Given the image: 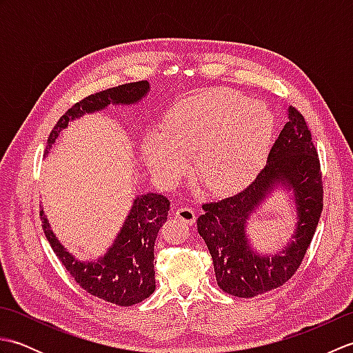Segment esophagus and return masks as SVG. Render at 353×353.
I'll list each match as a JSON object with an SVG mask.
<instances>
[{
    "mask_svg": "<svg viewBox=\"0 0 353 353\" xmlns=\"http://www.w3.org/2000/svg\"><path fill=\"white\" fill-rule=\"evenodd\" d=\"M196 211H194V209H191V208H179L177 211H176V219H179V220H182L183 223H186V224H194L196 223Z\"/></svg>",
    "mask_w": 353,
    "mask_h": 353,
    "instance_id": "esophagus-1",
    "label": "esophagus"
}]
</instances>
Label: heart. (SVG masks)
<instances>
[{
	"label": "heart",
	"mask_w": 353,
	"mask_h": 353,
	"mask_svg": "<svg viewBox=\"0 0 353 353\" xmlns=\"http://www.w3.org/2000/svg\"><path fill=\"white\" fill-rule=\"evenodd\" d=\"M274 133L265 104L230 89H208L172 103L159 129L142 139V156L154 174L171 182L194 156L196 174L216 196L244 190L264 165Z\"/></svg>",
	"instance_id": "b5f03b06"
}]
</instances>
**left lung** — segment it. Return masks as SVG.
<instances>
[{"mask_svg": "<svg viewBox=\"0 0 353 353\" xmlns=\"http://www.w3.org/2000/svg\"><path fill=\"white\" fill-rule=\"evenodd\" d=\"M277 184L293 191L298 223L293 241L273 257L254 254L245 224ZM197 230L212 256L219 287L236 297H254L291 279L305 258L323 209L320 159L303 115L288 109V123L270 150L265 167L235 196L201 205Z\"/></svg>", "mask_w": 353, "mask_h": 353, "instance_id": "1", "label": "left lung"}]
</instances>
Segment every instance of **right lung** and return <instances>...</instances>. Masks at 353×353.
I'll list each match as a JSON object with an SVG mask.
<instances>
[{
  "label": "right lung",
  "mask_w": 353,
  "mask_h": 353,
  "mask_svg": "<svg viewBox=\"0 0 353 353\" xmlns=\"http://www.w3.org/2000/svg\"><path fill=\"white\" fill-rule=\"evenodd\" d=\"M148 81H133L119 85L106 91L88 95L86 99L74 104L59 118L54 129L48 137L45 154L54 144L71 119L83 114L101 110L110 103L133 104L138 103L148 92ZM170 201L161 194H144L133 201L130 214L123 224L115 243L112 244L103 258L94 262H80L63 249L56 235L50 229V223L41 211L43 234L51 249L61 259L63 267L74 277L81 288L103 301L119 306H132L153 294L154 281V241L157 232L167 221Z\"/></svg>",
  "instance_id": "1"
}]
</instances>
